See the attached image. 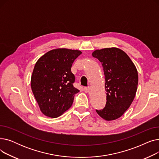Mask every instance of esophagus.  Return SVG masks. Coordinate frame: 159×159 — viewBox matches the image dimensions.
Here are the masks:
<instances>
[{
	"mask_svg": "<svg viewBox=\"0 0 159 159\" xmlns=\"http://www.w3.org/2000/svg\"><path fill=\"white\" fill-rule=\"evenodd\" d=\"M89 90H90V88L89 87H85L84 88V91L85 93H88L89 91Z\"/></svg>",
	"mask_w": 159,
	"mask_h": 159,
	"instance_id": "obj_1",
	"label": "esophagus"
}]
</instances>
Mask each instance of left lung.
<instances>
[{
    "mask_svg": "<svg viewBox=\"0 0 159 159\" xmlns=\"http://www.w3.org/2000/svg\"><path fill=\"white\" fill-rule=\"evenodd\" d=\"M92 56L102 63L105 76L106 104L98 115L107 121L119 119L135 98L138 72L129 56L117 48L96 49Z\"/></svg>",
    "mask_w": 159,
    "mask_h": 159,
    "instance_id": "1",
    "label": "left lung"
}]
</instances>
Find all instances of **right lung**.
<instances>
[{"mask_svg": "<svg viewBox=\"0 0 159 159\" xmlns=\"http://www.w3.org/2000/svg\"><path fill=\"white\" fill-rule=\"evenodd\" d=\"M82 52L77 49L57 48L37 61L31 78L32 92L45 116L56 118L71 106L79 90L73 86L75 75L71 68Z\"/></svg>", "mask_w": 159, "mask_h": 159, "instance_id": "obj_1", "label": "right lung"}]
</instances>
